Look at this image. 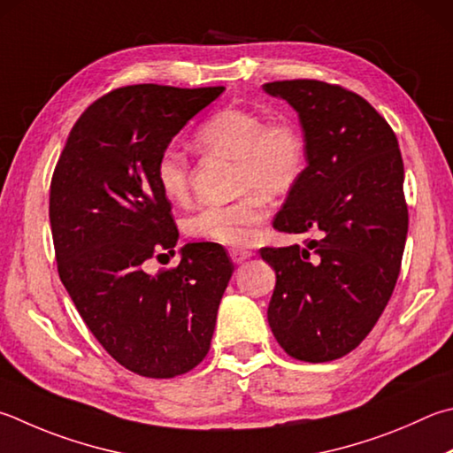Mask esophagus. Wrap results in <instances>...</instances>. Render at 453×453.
Here are the masks:
<instances>
[{
    "label": "esophagus",
    "instance_id": "esophagus-1",
    "mask_svg": "<svg viewBox=\"0 0 453 453\" xmlns=\"http://www.w3.org/2000/svg\"><path fill=\"white\" fill-rule=\"evenodd\" d=\"M251 251L250 250H242V248H232L229 250V257H232V261L234 263H243V261H248L250 257H251Z\"/></svg>",
    "mask_w": 453,
    "mask_h": 453
}]
</instances>
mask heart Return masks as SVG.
<instances>
[{
  "label": "heart",
  "mask_w": 453,
  "mask_h": 453,
  "mask_svg": "<svg viewBox=\"0 0 453 453\" xmlns=\"http://www.w3.org/2000/svg\"><path fill=\"white\" fill-rule=\"evenodd\" d=\"M194 146L205 154L235 160V202L203 205L184 221V232L200 242L245 245L269 216V201L289 194L305 172L307 142L291 119H269L261 111L226 106L194 133ZM156 184L164 198L184 202L190 194V162L182 148L168 144L156 158Z\"/></svg>",
  "instance_id": "heart-1"
}]
</instances>
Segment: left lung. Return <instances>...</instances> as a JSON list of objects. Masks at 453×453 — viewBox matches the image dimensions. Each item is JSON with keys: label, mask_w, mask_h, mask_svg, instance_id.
<instances>
[{"label": "left lung", "mask_w": 453, "mask_h": 453, "mask_svg": "<svg viewBox=\"0 0 453 453\" xmlns=\"http://www.w3.org/2000/svg\"><path fill=\"white\" fill-rule=\"evenodd\" d=\"M299 114L307 168L273 227L317 234L263 248L277 283L267 320L287 355L328 363L357 349L392 297L408 234L404 164L394 130L363 96L323 81L263 85Z\"/></svg>", "instance_id": "1"}]
</instances>
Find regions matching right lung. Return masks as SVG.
I'll list each match as a JSON object with an SVG mask.
<instances>
[{"label":"right lung","mask_w":453,"mask_h":453,"mask_svg":"<svg viewBox=\"0 0 453 453\" xmlns=\"http://www.w3.org/2000/svg\"><path fill=\"white\" fill-rule=\"evenodd\" d=\"M224 90L114 88L81 114L53 172L49 221L65 289L103 349L146 378L202 363L234 273L224 248L208 242L184 245L174 269L144 271L178 243L156 158Z\"/></svg>","instance_id":"right-lung-1"}]
</instances>
